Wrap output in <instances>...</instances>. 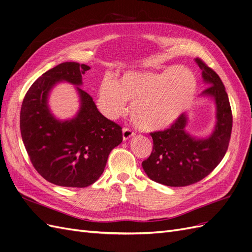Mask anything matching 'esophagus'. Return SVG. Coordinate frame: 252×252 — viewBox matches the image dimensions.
<instances>
[{
	"mask_svg": "<svg viewBox=\"0 0 252 252\" xmlns=\"http://www.w3.org/2000/svg\"><path fill=\"white\" fill-rule=\"evenodd\" d=\"M133 135H134V132L131 130L130 128H127V127L123 128V140L124 141H127L130 138H132Z\"/></svg>",
	"mask_w": 252,
	"mask_h": 252,
	"instance_id": "obj_1",
	"label": "esophagus"
}]
</instances>
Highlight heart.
<instances>
[{"label": "heart", "mask_w": 252, "mask_h": 252, "mask_svg": "<svg viewBox=\"0 0 252 252\" xmlns=\"http://www.w3.org/2000/svg\"><path fill=\"white\" fill-rule=\"evenodd\" d=\"M196 79L185 67H170L162 72L128 71L119 81L105 77L97 88V105L106 118L116 120L132 103V121L144 131L170 126L191 104Z\"/></svg>", "instance_id": "b5f03b06"}]
</instances>
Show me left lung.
<instances>
[{
	"instance_id": "1",
	"label": "left lung",
	"mask_w": 252,
	"mask_h": 252,
	"mask_svg": "<svg viewBox=\"0 0 252 252\" xmlns=\"http://www.w3.org/2000/svg\"><path fill=\"white\" fill-rule=\"evenodd\" d=\"M195 62L208 85L201 95L215 100L217 124L208 138L197 139L186 131L188 118L183 113L170 128L150 133L154 149L143 161V169L152 181L170 187L188 186L207 177L223 159L230 141L232 112L224 84L201 59Z\"/></svg>"
}]
</instances>
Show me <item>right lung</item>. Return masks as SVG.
I'll use <instances>...</instances> for the list:
<instances>
[{
  "label": "right lung",
  "mask_w": 252,
  "mask_h": 252,
  "mask_svg": "<svg viewBox=\"0 0 252 252\" xmlns=\"http://www.w3.org/2000/svg\"><path fill=\"white\" fill-rule=\"evenodd\" d=\"M90 67L65 62L43 73L27 91L21 107L20 128L35 170L52 184L87 187L101 177L110 151L123 141L122 127L105 118L86 91L82 75ZM78 86L80 110L60 121L48 107V94L57 82Z\"/></svg>",
  "instance_id": "add662e5"
}]
</instances>
